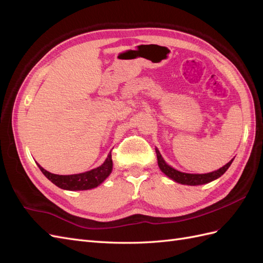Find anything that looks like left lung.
Listing matches in <instances>:
<instances>
[{
    "label": "left lung",
    "mask_w": 263,
    "mask_h": 263,
    "mask_svg": "<svg viewBox=\"0 0 263 263\" xmlns=\"http://www.w3.org/2000/svg\"><path fill=\"white\" fill-rule=\"evenodd\" d=\"M156 154H157L159 168H160V170L165 174V176H168L176 182L182 183V184H187V185H200V184H205V183H209L213 180H216L227 171V169L233 162V160H230L227 164L222 166V168L214 172L205 173V174H191V173H183L171 168L170 165L165 163V161L163 160V158L161 157L160 153H159V150L157 148H156Z\"/></svg>",
    "instance_id": "8db88e82"
}]
</instances>
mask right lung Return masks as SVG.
I'll list each match as a JSON object with an SVG mask.
<instances>
[{
	"label": "right lung",
	"mask_w": 263,
	"mask_h": 263,
	"mask_svg": "<svg viewBox=\"0 0 263 263\" xmlns=\"http://www.w3.org/2000/svg\"><path fill=\"white\" fill-rule=\"evenodd\" d=\"M39 169L45 174V177L50 180L53 184L57 186L70 190V191H78V190H89L97 187L101 183L104 181L113 169V161H112V154H108L107 159L99 168H95L91 171L79 174H71V176H58L48 171H46L44 168L38 164Z\"/></svg>",
	"instance_id": "1"
}]
</instances>
